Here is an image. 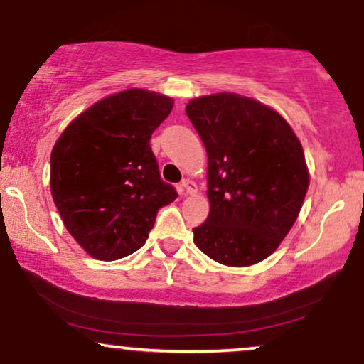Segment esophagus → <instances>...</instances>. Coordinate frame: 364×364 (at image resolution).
<instances>
[{
	"label": "esophagus",
	"mask_w": 364,
	"mask_h": 364,
	"mask_svg": "<svg viewBox=\"0 0 364 364\" xmlns=\"http://www.w3.org/2000/svg\"><path fill=\"white\" fill-rule=\"evenodd\" d=\"M183 188H185V191L188 193V195H196L198 193L196 183L191 181V179H185V181H183Z\"/></svg>",
	"instance_id": "34e87169"
}]
</instances>
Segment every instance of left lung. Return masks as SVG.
<instances>
[{"instance_id": "8db88e82", "label": "left lung", "mask_w": 364, "mask_h": 364, "mask_svg": "<svg viewBox=\"0 0 364 364\" xmlns=\"http://www.w3.org/2000/svg\"><path fill=\"white\" fill-rule=\"evenodd\" d=\"M186 114L208 153L210 215L193 241L225 266L259 263L301 211L309 186L301 141L278 111L236 93L190 100Z\"/></svg>"}]
</instances>
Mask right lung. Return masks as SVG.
<instances>
[{
	"label": "right lung",
	"mask_w": 364,
	"mask_h": 364,
	"mask_svg": "<svg viewBox=\"0 0 364 364\" xmlns=\"http://www.w3.org/2000/svg\"><path fill=\"white\" fill-rule=\"evenodd\" d=\"M166 95L128 88L77 114L51 151L50 188L66 230L90 256L114 261L141 248L161 206L178 195L149 146L171 113Z\"/></svg>",
	"instance_id": "add662e5"
}]
</instances>
